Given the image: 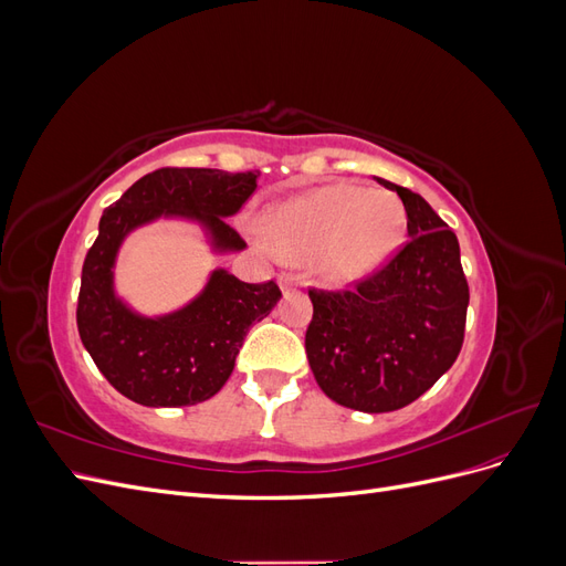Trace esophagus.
Instances as JSON below:
<instances>
[{
  "label": "esophagus",
  "instance_id": "1",
  "mask_svg": "<svg viewBox=\"0 0 566 566\" xmlns=\"http://www.w3.org/2000/svg\"><path fill=\"white\" fill-rule=\"evenodd\" d=\"M279 285H281V290H283V295H287L290 293V290H295V279L293 276H290V273H281V276H279Z\"/></svg>",
  "mask_w": 566,
  "mask_h": 566
}]
</instances>
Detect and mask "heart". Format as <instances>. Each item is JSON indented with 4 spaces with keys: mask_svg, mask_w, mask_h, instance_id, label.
Here are the masks:
<instances>
[{
    "mask_svg": "<svg viewBox=\"0 0 566 566\" xmlns=\"http://www.w3.org/2000/svg\"><path fill=\"white\" fill-rule=\"evenodd\" d=\"M269 245L290 262H310L331 285L368 279L403 238L401 205L356 184H328L266 210Z\"/></svg>",
    "mask_w": 566,
    "mask_h": 566,
    "instance_id": "obj_1",
    "label": "heart"
}]
</instances>
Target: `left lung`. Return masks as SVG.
<instances>
[{
    "instance_id": "obj_1",
    "label": "left lung",
    "mask_w": 566,
    "mask_h": 566,
    "mask_svg": "<svg viewBox=\"0 0 566 566\" xmlns=\"http://www.w3.org/2000/svg\"><path fill=\"white\" fill-rule=\"evenodd\" d=\"M378 179L406 210L410 241L352 293L310 290L306 358L335 403L387 413L413 403L447 373L465 337L470 290L455 233L422 196Z\"/></svg>"
}]
</instances>
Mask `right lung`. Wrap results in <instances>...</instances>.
Returning a JSON list of instances; mask_svg holds the SVG:
<instances>
[{
	"mask_svg": "<svg viewBox=\"0 0 566 566\" xmlns=\"http://www.w3.org/2000/svg\"><path fill=\"white\" fill-rule=\"evenodd\" d=\"M260 172L163 167L132 184L104 210L82 266L77 331L104 378L127 399L150 408L208 401L231 378L250 325L281 300L279 285L238 281L212 269L200 293L175 312L146 316L117 295V252L136 229L158 219L196 224L212 254L241 252L227 219L254 193Z\"/></svg>",
	"mask_w": 566,
	"mask_h": 566,
	"instance_id": "1",
	"label": "right lung"
}]
</instances>
